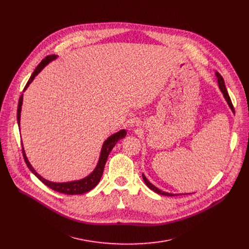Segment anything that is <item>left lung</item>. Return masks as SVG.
<instances>
[{
	"instance_id": "1",
	"label": "left lung",
	"mask_w": 249,
	"mask_h": 249,
	"mask_svg": "<svg viewBox=\"0 0 249 249\" xmlns=\"http://www.w3.org/2000/svg\"><path fill=\"white\" fill-rule=\"evenodd\" d=\"M216 76H217V78H218V84H219V87H220V89L222 90V92H223V94H224V96H225V98H226V100H227V102H228V104H229V106L231 107V109L232 110V112H234V108H233V105H232V103H231V97H230V95H229V93H228V90H227V89H226V86H225V82H224V79H223V77L219 74V73H216ZM143 179H144V181H145V183H146V185L150 188V189H152L153 191H155L156 193H158V194H160V195H164V196H175L174 194H171V193H167V192H164V191H161V190H160L159 188H157L155 185H153L148 179H147V177L143 174ZM178 195V194H177Z\"/></svg>"
}]
</instances>
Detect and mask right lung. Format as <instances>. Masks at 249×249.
Returning a JSON list of instances; mask_svg holds the SVG:
<instances>
[{"label": "right lung", "instance_id": "1", "mask_svg": "<svg viewBox=\"0 0 249 249\" xmlns=\"http://www.w3.org/2000/svg\"><path fill=\"white\" fill-rule=\"evenodd\" d=\"M57 56L56 55H49L46 56L40 63L39 65L36 67V69L34 70V72L32 73L31 77L29 78L28 82L26 83L23 90H25L27 89V87L29 86V84L33 81V79L35 78V76H37L41 70L52 60H54ZM22 95H20L19 100H18V113H17V118H18V124L19 126V122H20V111H21V104H22ZM127 132L125 130H121L115 134H113L112 136H110L107 140L104 142V144L102 146L101 149V153H100V157H99V160L98 163L96 165V167L94 168V170L85 178L81 179V180H76V181H72V182H64V183H56V182H51L48 181L46 179H44L43 177H41L36 171L34 170V168L31 166V164L29 163L26 156H25V152L23 150V146L21 143V149H22V156L24 159V161L26 163V165L28 166V168L31 170V172L33 174H35V176L37 177L38 179H40L45 185H47L48 187H50L51 189H53L54 191L60 192V193H64V194H68V195H76V194H84L86 192L90 191L91 189H93L97 183L99 182L102 173H103V169H104V165L106 163V160H107L108 155L111 152V150L113 149V147L116 145L117 142L124 138L126 136Z\"/></svg>", "mask_w": 249, "mask_h": 249}]
</instances>
